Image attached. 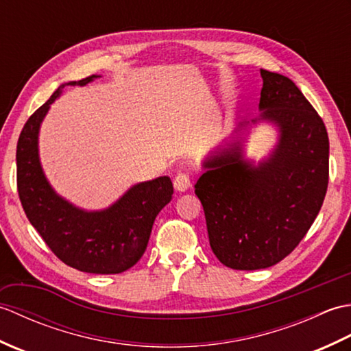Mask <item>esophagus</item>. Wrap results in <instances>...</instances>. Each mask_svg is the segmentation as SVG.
Here are the masks:
<instances>
[{"mask_svg": "<svg viewBox=\"0 0 351 351\" xmlns=\"http://www.w3.org/2000/svg\"><path fill=\"white\" fill-rule=\"evenodd\" d=\"M173 185H175V190L176 191H187L190 187H191V178L189 173H180L176 175L175 181H173Z\"/></svg>", "mask_w": 351, "mask_h": 351, "instance_id": "1", "label": "esophagus"}]
</instances>
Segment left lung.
<instances>
[{
  "instance_id": "1",
  "label": "left lung",
  "mask_w": 351,
  "mask_h": 351,
  "mask_svg": "<svg viewBox=\"0 0 351 351\" xmlns=\"http://www.w3.org/2000/svg\"><path fill=\"white\" fill-rule=\"evenodd\" d=\"M261 114L210 151L195 185L214 255L234 270H261L293 252L322 210L329 182V137L300 88L261 69ZM278 131L259 162L245 156L253 124Z\"/></svg>"
}]
</instances>
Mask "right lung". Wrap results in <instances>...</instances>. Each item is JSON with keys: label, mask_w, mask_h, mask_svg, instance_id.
<instances>
[{"label": "right lung", "mask_w": 351, "mask_h": 351, "mask_svg": "<svg viewBox=\"0 0 351 351\" xmlns=\"http://www.w3.org/2000/svg\"><path fill=\"white\" fill-rule=\"evenodd\" d=\"M99 77L62 84L28 119L16 149L18 193L29 223L58 259L84 273L117 274L143 256L156 215L173 195L170 178L138 182L108 208L87 211L52 189L39 156V131L51 104L64 87L86 86Z\"/></svg>", "instance_id": "right-lung-1"}]
</instances>
